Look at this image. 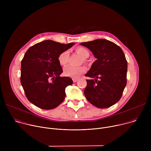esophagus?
Instances as JSON below:
<instances>
[{"label": "esophagus", "mask_w": 151, "mask_h": 151, "mask_svg": "<svg viewBox=\"0 0 151 151\" xmlns=\"http://www.w3.org/2000/svg\"><path fill=\"white\" fill-rule=\"evenodd\" d=\"M72 80H73V82H76L79 80V78H73Z\"/></svg>", "instance_id": "1"}]
</instances>
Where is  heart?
<instances>
[{"instance_id": "obj_1", "label": "heart", "mask_w": 151, "mask_h": 151, "mask_svg": "<svg viewBox=\"0 0 151 151\" xmlns=\"http://www.w3.org/2000/svg\"><path fill=\"white\" fill-rule=\"evenodd\" d=\"M76 52L80 55L83 60L88 57L89 51L83 47H78L76 48ZM69 58V51L68 50L60 52L58 56V61L60 64L62 66H65L68 63ZM85 72V68L84 66H68L63 70L64 75L66 76L75 78Z\"/></svg>"}]
</instances>
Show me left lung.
I'll use <instances>...</instances> for the list:
<instances>
[{
  "instance_id": "8db88e82",
  "label": "left lung",
  "mask_w": 151,
  "mask_h": 151,
  "mask_svg": "<svg viewBox=\"0 0 151 151\" xmlns=\"http://www.w3.org/2000/svg\"><path fill=\"white\" fill-rule=\"evenodd\" d=\"M88 48L97 60L85 76L84 94L87 100L99 108H107L121 99L127 84V61L122 49L104 39L80 44Z\"/></svg>"
}]
</instances>
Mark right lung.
I'll return each mask as SVG.
<instances>
[{"label":"right lung","instance_id":"1","mask_svg":"<svg viewBox=\"0 0 151 151\" xmlns=\"http://www.w3.org/2000/svg\"><path fill=\"white\" fill-rule=\"evenodd\" d=\"M74 44L46 40L30 47L24 54L21 63V83L29 101L39 108L52 109L65 98V89L73 81L60 76L63 69L57 58Z\"/></svg>","mask_w":151,"mask_h":151}]
</instances>
